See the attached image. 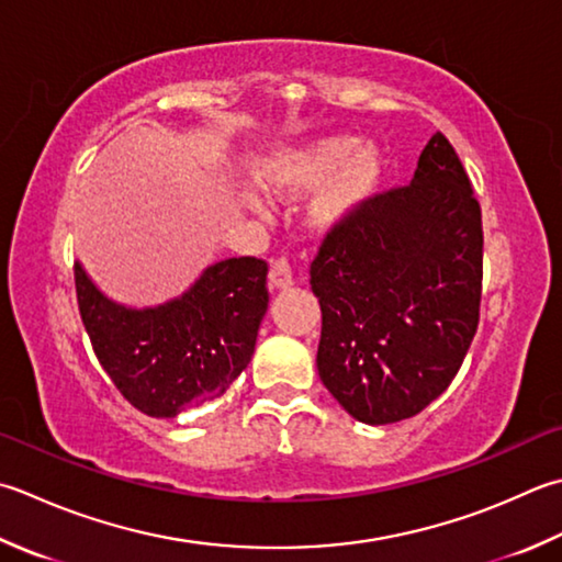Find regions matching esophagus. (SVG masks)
Returning a JSON list of instances; mask_svg holds the SVG:
<instances>
[{
    "label": "esophagus",
    "mask_w": 562,
    "mask_h": 562,
    "mask_svg": "<svg viewBox=\"0 0 562 562\" xmlns=\"http://www.w3.org/2000/svg\"><path fill=\"white\" fill-rule=\"evenodd\" d=\"M294 284V274L288 258H274L270 262V288L272 290H288Z\"/></svg>",
    "instance_id": "34e87169"
}]
</instances>
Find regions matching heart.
Here are the masks:
<instances>
[{"mask_svg": "<svg viewBox=\"0 0 562 562\" xmlns=\"http://www.w3.org/2000/svg\"><path fill=\"white\" fill-rule=\"evenodd\" d=\"M380 180V150L346 136H326L284 148L274 153L262 172L268 192L278 196H300L322 184L312 202V218L324 228L346 222L375 194Z\"/></svg>", "mask_w": 562, "mask_h": 562, "instance_id": "obj_1", "label": "heart"}]
</instances>
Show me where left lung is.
Listing matches in <instances>:
<instances>
[{
  "mask_svg": "<svg viewBox=\"0 0 562 562\" xmlns=\"http://www.w3.org/2000/svg\"><path fill=\"white\" fill-rule=\"evenodd\" d=\"M482 246L480 202L441 131L409 184L328 231L310 270L316 368L350 416L412 419L453 382L480 324Z\"/></svg>",
  "mask_w": 562,
  "mask_h": 562,
  "instance_id": "obj_1",
  "label": "left lung"
}]
</instances>
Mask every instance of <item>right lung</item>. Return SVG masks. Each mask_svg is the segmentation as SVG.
<instances>
[{"label": "right lung", "mask_w": 562, "mask_h": 562, "mask_svg": "<svg viewBox=\"0 0 562 562\" xmlns=\"http://www.w3.org/2000/svg\"><path fill=\"white\" fill-rule=\"evenodd\" d=\"M268 262L228 258L158 310L109 302L75 266V292L97 360L124 400L153 419L222 397L256 350L268 310Z\"/></svg>", "instance_id": "right-lung-1"}]
</instances>
